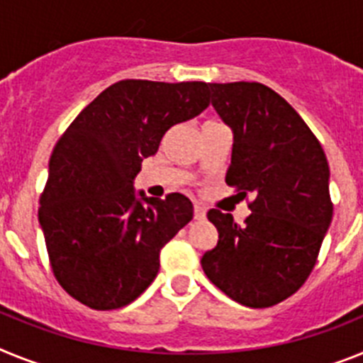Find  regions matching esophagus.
Returning a JSON list of instances; mask_svg holds the SVG:
<instances>
[{
	"mask_svg": "<svg viewBox=\"0 0 363 363\" xmlns=\"http://www.w3.org/2000/svg\"><path fill=\"white\" fill-rule=\"evenodd\" d=\"M194 216H195V219H204V217H206V208L201 206V204H195Z\"/></svg>",
	"mask_w": 363,
	"mask_h": 363,
	"instance_id": "1",
	"label": "esophagus"
}]
</instances>
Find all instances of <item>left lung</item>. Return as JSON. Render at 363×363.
<instances>
[{"label":"left lung","instance_id":"1","mask_svg":"<svg viewBox=\"0 0 363 363\" xmlns=\"http://www.w3.org/2000/svg\"><path fill=\"white\" fill-rule=\"evenodd\" d=\"M212 106L234 131L226 184L254 194L238 225L212 208L219 241L201 259L208 279L252 308L279 303L307 281L333 219L329 162L294 107L257 82L210 84Z\"/></svg>","mask_w":363,"mask_h":363}]
</instances>
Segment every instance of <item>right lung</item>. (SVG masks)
<instances>
[{
	"instance_id": "obj_1",
	"label": "right lung",
	"mask_w": 363,
	"mask_h": 363,
	"mask_svg": "<svg viewBox=\"0 0 363 363\" xmlns=\"http://www.w3.org/2000/svg\"><path fill=\"white\" fill-rule=\"evenodd\" d=\"M210 104L206 82L121 80L58 138L38 219L50 269L69 296L94 311L129 305L160 267V250L194 217L182 194H135L143 160L164 133Z\"/></svg>"
}]
</instances>
